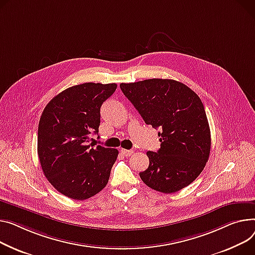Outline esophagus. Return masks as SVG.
I'll return each mask as SVG.
<instances>
[{"label":"esophagus","mask_w":255,"mask_h":255,"mask_svg":"<svg viewBox=\"0 0 255 255\" xmlns=\"http://www.w3.org/2000/svg\"><path fill=\"white\" fill-rule=\"evenodd\" d=\"M133 150L132 149H121V154L124 156V157H129L133 154Z\"/></svg>","instance_id":"esophagus-1"}]
</instances>
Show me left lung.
Returning a JSON list of instances; mask_svg holds the SVG:
<instances>
[{
    "instance_id": "8db88e82",
    "label": "left lung",
    "mask_w": 255,
    "mask_h": 255,
    "mask_svg": "<svg viewBox=\"0 0 255 255\" xmlns=\"http://www.w3.org/2000/svg\"><path fill=\"white\" fill-rule=\"evenodd\" d=\"M120 88L145 124L159 128L161 147L147 151L149 165L139 173L150 189L172 194L192 183L208 161L211 135L200 97L169 79L122 83Z\"/></svg>"
}]
</instances>
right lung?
<instances>
[{
    "label": "right lung",
    "mask_w": 255,
    "mask_h": 255,
    "mask_svg": "<svg viewBox=\"0 0 255 255\" xmlns=\"http://www.w3.org/2000/svg\"><path fill=\"white\" fill-rule=\"evenodd\" d=\"M117 84L84 83L70 87L44 109L38 129L42 170L54 188L74 200H86L108 184L119 151L88 144L97 134L100 108Z\"/></svg>",
    "instance_id": "add662e5"
}]
</instances>
